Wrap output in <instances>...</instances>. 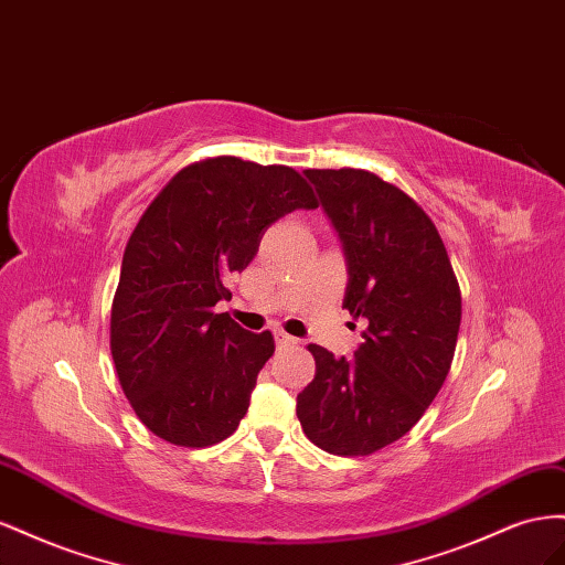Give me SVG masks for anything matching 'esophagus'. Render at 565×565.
I'll return each instance as SVG.
<instances>
[{
  "instance_id": "1",
  "label": "esophagus",
  "mask_w": 565,
  "mask_h": 565,
  "mask_svg": "<svg viewBox=\"0 0 565 565\" xmlns=\"http://www.w3.org/2000/svg\"><path fill=\"white\" fill-rule=\"evenodd\" d=\"M274 335H277V343H279V348H294V345H298V338L288 335L286 331H274Z\"/></svg>"
}]
</instances>
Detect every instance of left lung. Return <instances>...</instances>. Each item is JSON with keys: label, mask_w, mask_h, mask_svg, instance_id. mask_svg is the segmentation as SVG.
Returning <instances> with one entry per match:
<instances>
[{"label": "left lung", "mask_w": 565, "mask_h": 565, "mask_svg": "<svg viewBox=\"0 0 565 565\" xmlns=\"http://www.w3.org/2000/svg\"><path fill=\"white\" fill-rule=\"evenodd\" d=\"M348 260L343 308L366 319L352 360L308 345L317 372L298 395L305 435L338 457H366L424 416L452 366L461 291L424 207L379 174L305 170Z\"/></svg>", "instance_id": "left-lung-1"}]
</instances>
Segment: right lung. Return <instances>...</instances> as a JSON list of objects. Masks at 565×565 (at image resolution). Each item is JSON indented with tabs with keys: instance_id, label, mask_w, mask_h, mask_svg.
Returning a JSON list of instances; mask_svg holds the SVG:
<instances>
[{
	"instance_id": "1",
	"label": "right lung",
	"mask_w": 565,
	"mask_h": 565,
	"mask_svg": "<svg viewBox=\"0 0 565 565\" xmlns=\"http://www.w3.org/2000/svg\"><path fill=\"white\" fill-rule=\"evenodd\" d=\"M317 205L294 168L217 156L177 172L141 215L113 298L110 354L158 438L211 447L238 428L274 335L241 329L215 305L232 298L224 284L248 267L271 222Z\"/></svg>"
}]
</instances>
